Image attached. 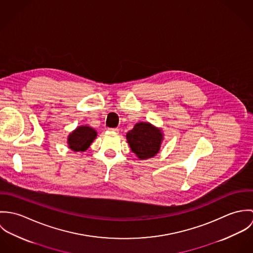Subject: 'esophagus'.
I'll return each mask as SVG.
<instances>
[{"mask_svg": "<svg viewBox=\"0 0 253 253\" xmlns=\"http://www.w3.org/2000/svg\"><path fill=\"white\" fill-rule=\"evenodd\" d=\"M109 130L114 131V132H119V128H118V127H115V128H109Z\"/></svg>", "mask_w": 253, "mask_h": 253, "instance_id": "obj_1", "label": "esophagus"}]
</instances>
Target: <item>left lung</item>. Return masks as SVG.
<instances>
[{
	"mask_svg": "<svg viewBox=\"0 0 253 253\" xmlns=\"http://www.w3.org/2000/svg\"><path fill=\"white\" fill-rule=\"evenodd\" d=\"M163 134L148 123H138L126 134L130 149L141 159L154 157L160 150Z\"/></svg>",
	"mask_w": 253,
	"mask_h": 253,
	"instance_id": "8db88e82",
	"label": "left lung"
}]
</instances>
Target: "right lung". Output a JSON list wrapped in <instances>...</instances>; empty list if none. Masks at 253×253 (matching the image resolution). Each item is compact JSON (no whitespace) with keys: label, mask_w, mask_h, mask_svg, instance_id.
I'll list each match as a JSON object with an SVG mask.
<instances>
[{"label":"right lung","mask_w":253,"mask_h":253,"mask_svg":"<svg viewBox=\"0 0 253 253\" xmlns=\"http://www.w3.org/2000/svg\"><path fill=\"white\" fill-rule=\"evenodd\" d=\"M96 137V131L86 126H79L69 134V148L76 152L85 151Z\"/></svg>","instance_id":"1"}]
</instances>
